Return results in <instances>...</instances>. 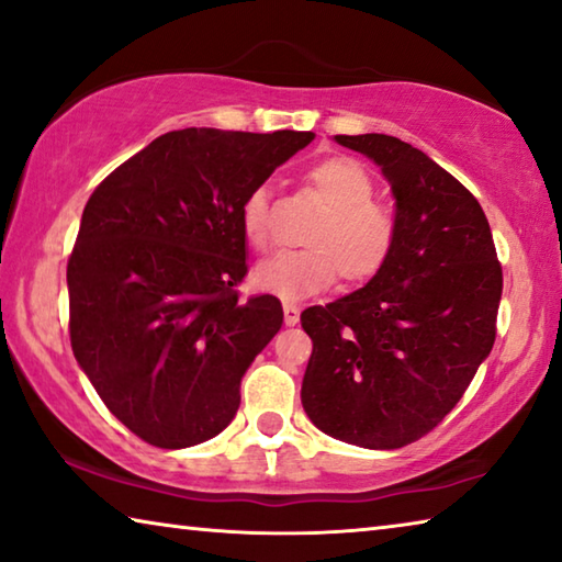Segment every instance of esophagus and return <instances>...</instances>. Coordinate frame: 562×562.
I'll return each mask as SVG.
<instances>
[{"label": "esophagus", "mask_w": 562, "mask_h": 562, "mask_svg": "<svg viewBox=\"0 0 562 562\" xmlns=\"http://www.w3.org/2000/svg\"><path fill=\"white\" fill-rule=\"evenodd\" d=\"M282 310H284V325H288V327L297 325V322H300V307H297V304L284 302Z\"/></svg>", "instance_id": "esophagus-1"}]
</instances>
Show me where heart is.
I'll use <instances>...</instances> for the list:
<instances>
[{"instance_id":"obj_1","label":"heart","mask_w":562,"mask_h":562,"mask_svg":"<svg viewBox=\"0 0 562 562\" xmlns=\"http://www.w3.org/2000/svg\"><path fill=\"white\" fill-rule=\"evenodd\" d=\"M325 215L310 227L307 250L272 255L255 270V284L274 297L297 302L327 290L337 274L347 284L374 280L392 260L396 247V215L392 207L372 201L374 183L367 168L347 156H329L307 170ZM240 227L252 247H268L270 198L255 188L240 205Z\"/></svg>"}]
</instances>
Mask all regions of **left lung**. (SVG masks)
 Returning a JSON list of instances; mask_svg holds the SVG:
<instances>
[{
	"label": "left lung",
	"mask_w": 562,
	"mask_h": 562,
	"mask_svg": "<svg viewBox=\"0 0 562 562\" xmlns=\"http://www.w3.org/2000/svg\"><path fill=\"white\" fill-rule=\"evenodd\" d=\"M382 168L396 247L364 288L300 315L312 339L302 406L331 439L402 449L459 404L496 341L503 270L481 205L394 136H335Z\"/></svg>",
	"instance_id": "8db88e82"
}]
</instances>
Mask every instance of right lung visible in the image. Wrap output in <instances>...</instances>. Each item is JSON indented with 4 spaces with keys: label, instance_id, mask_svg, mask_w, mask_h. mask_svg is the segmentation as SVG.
Returning a JSON list of instances; mask_svg holds the SVG:
<instances>
[{
    "label": "right lung",
    "instance_id": "add662e5",
    "mask_svg": "<svg viewBox=\"0 0 562 562\" xmlns=\"http://www.w3.org/2000/svg\"><path fill=\"white\" fill-rule=\"evenodd\" d=\"M312 131L183 128L93 190L66 282L74 357L119 422L158 449L221 434L252 359L282 327L272 294L240 300V205Z\"/></svg>",
    "mask_w": 562,
    "mask_h": 562
}]
</instances>
